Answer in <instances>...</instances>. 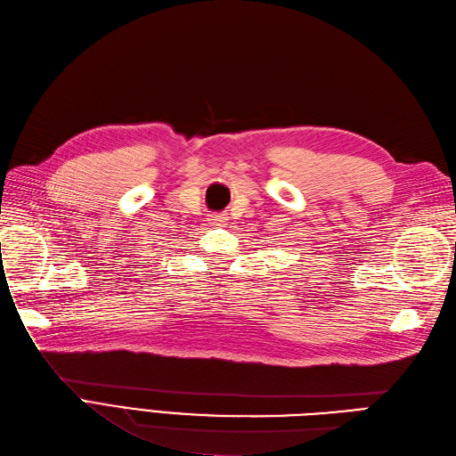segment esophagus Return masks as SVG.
<instances>
[{"mask_svg":"<svg viewBox=\"0 0 456 456\" xmlns=\"http://www.w3.org/2000/svg\"><path fill=\"white\" fill-rule=\"evenodd\" d=\"M227 219H229V216H227V214H216L212 222H214L216 225H225V224H227Z\"/></svg>","mask_w":456,"mask_h":456,"instance_id":"34e87169","label":"esophagus"}]
</instances>
